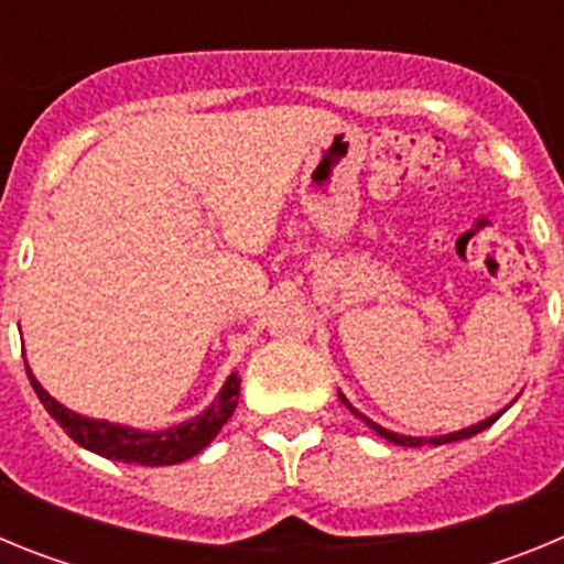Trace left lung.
<instances>
[{"instance_id": "obj_1", "label": "left lung", "mask_w": 564, "mask_h": 564, "mask_svg": "<svg viewBox=\"0 0 564 564\" xmlns=\"http://www.w3.org/2000/svg\"><path fill=\"white\" fill-rule=\"evenodd\" d=\"M338 398H341V403L344 406H347V410L352 412V415L356 417H361L364 423H367V426H370V430H376V435H381V437H387V441L390 443H398V446H426V443H432V446H441V443H455V441H463V437H471V435H477V432H482V430H488V426H491V423L497 421V417L502 415V412L508 410V406H511V403H508L506 410H500L497 412V415H491V417H486V421H480V423H471V426H466V430H457V432H449V435H435V437H412V435H398V432H390V430H383L381 423H376V421H370V417L364 415V412H358L356 406H352L350 401H347V398L341 395V392H338Z\"/></svg>"}]
</instances>
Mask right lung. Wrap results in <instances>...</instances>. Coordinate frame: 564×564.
Segmentation results:
<instances>
[{
	"label": "right lung",
	"mask_w": 564,
	"mask_h": 564,
	"mask_svg": "<svg viewBox=\"0 0 564 564\" xmlns=\"http://www.w3.org/2000/svg\"><path fill=\"white\" fill-rule=\"evenodd\" d=\"M24 367H28V361H24ZM28 378L33 383V390H36L39 401L44 403V410L50 412V417H56L58 426L78 446L96 452V455L107 457V460L138 463V466H174V463H183L188 457L200 455L208 443L217 437V432L226 426L239 401V378L237 372H231L226 378V383H223V390L217 392V398L208 403L200 415L188 417L183 423H174L169 430L147 432L67 410L64 403H58L56 398L44 390L39 378L30 372V367Z\"/></svg>",
	"instance_id": "right-lung-1"
}]
</instances>
